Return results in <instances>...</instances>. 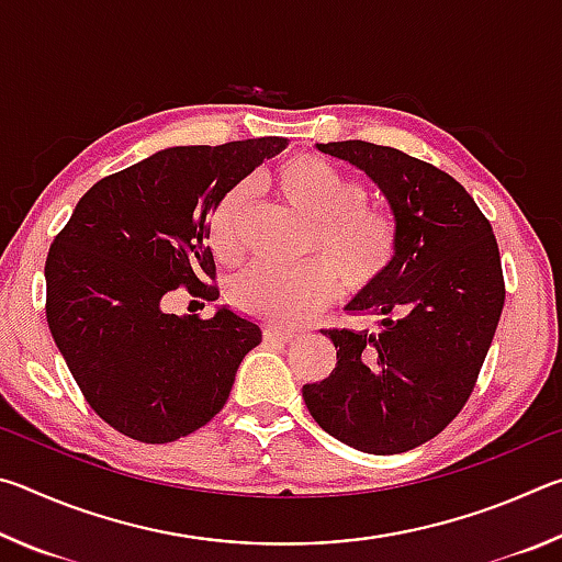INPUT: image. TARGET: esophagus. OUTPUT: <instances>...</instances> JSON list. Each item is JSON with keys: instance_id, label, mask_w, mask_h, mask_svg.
Returning <instances> with one entry per match:
<instances>
[{"instance_id": "esophagus-1", "label": "esophagus", "mask_w": 562, "mask_h": 562, "mask_svg": "<svg viewBox=\"0 0 562 562\" xmlns=\"http://www.w3.org/2000/svg\"><path fill=\"white\" fill-rule=\"evenodd\" d=\"M300 335L292 329H280V327H268L265 329V339L268 341H278V345H288V341H294Z\"/></svg>"}]
</instances>
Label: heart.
<instances>
[{"instance_id":"b5f03b06","label":"heart","mask_w":562,"mask_h":562,"mask_svg":"<svg viewBox=\"0 0 562 562\" xmlns=\"http://www.w3.org/2000/svg\"><path fill=\"white\" fill-rule=\"evenodd\" d=\"M272 188L284 203L312 221L304 252L317 260L297 268L252 265L231 282V300L245 315L270 325H302L337 294L364 292L384 278L396 258V225L379 205L367 203L357 178L319 156H292L274 168ZM245 186H235L215 203L207 243L221 262L243 250Z\"/></svg>"}]
</instances>
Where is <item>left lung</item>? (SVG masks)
Masks as SVG:
<instances>
[{
  "mask_svg": "<svg viewBox=\"0 0 562 562\" xmlns=\"http://www.w3.org/2000/svg\"><path fill=\"white\" fill-rule=\"evenodd\" d=\"M317 150L359 168L386 198L396 258L347 302L382 317L379 331H325L337 367L302 396L337 441L402 453L443 431L473 392L506 300L498 245L465 188L436 166L367 140Z\"/></svg>",
  "mask_w": 562,
  "mask_h": 562,
  "instance_id": "8db88e82",
  "label": "left lung"
}]
</instances>
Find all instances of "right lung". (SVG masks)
Returning a JSON list of instances; mask_svg holds the SVG:
<instances>
[{"instance_id": "right-lung-1", "label": "right lung", "mask_w": 562, "mask_h": 562, "mask_svg": "<svg viewBox=\"0 0 562 562\" xmlns=\"http://www.w3.org/2000/svg\"><path fill=\"white\" fill-rule=\"evenodd\" d=\"M278 136L173 146L99 180L46 258V322L89 406L113 429L168 443L225 406L237 367L262 341L227 304L211 319L170 315L180 284L217 300L207 221L215 203L278 156Z\"/></svg>"}]
</instances>
